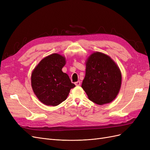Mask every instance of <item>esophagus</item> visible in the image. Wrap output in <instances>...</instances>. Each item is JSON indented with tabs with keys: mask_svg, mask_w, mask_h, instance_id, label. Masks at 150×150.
Returning a JSON list of instances; mask_svg holds the SVG:
<instances>
[{
	"mask_svg": "<svg viewBox=\"0 0 150 150\" xmlns=\"http://www.w3.org/2000/svg\"><path fill=\"white\" fill-rule=\"evenodd\" d=\"M74 84H75V85H76V86H80V85H81V81H77V82H76Z\"/></svg>",
	"mask_w": 150,
	"mask_h": 150,
	"instance_id": "1",
	"label": "esophagus"
}]
</instances>
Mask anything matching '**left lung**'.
I'll return each mask as SVG.
<instances>
[{"instance_id": "left-lung-1", "label": "left lung", "mask_w": 150, "mask_h": 150, "mask_svg": "<svg viewBox=\"0 0 150 150\" xmlns=\"http://www.w3.org/2000/svg\"><path fill=\"white\" fill-rule=\"evenodd\" d=\"M121 81L120 68L110 56L94 52L88 57L81 87L91 101L99 105L112 102L119 93Z\"/></svg>"}]
</instances>
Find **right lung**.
Wrapping results in <instances>:
<instances>
[{
	"label": "right lung",
	"instance_id": "right-lung-1",
	"mask_svg": "<svg viewBox=\"0 0 150 150\" xmlns=\"http://www.w3.org/2000/svg\"><path fill=\"white\" fill-rule=\"evenodd\" d=\"M66 62L64 56L54 53L42 59L32 72V88L44 104L59 105L66 100L71 89L75 87L69 76L62 71Z\"/></svg>",
	"mask_w": 150,
	"mask_h": 150
}]
</instances>
